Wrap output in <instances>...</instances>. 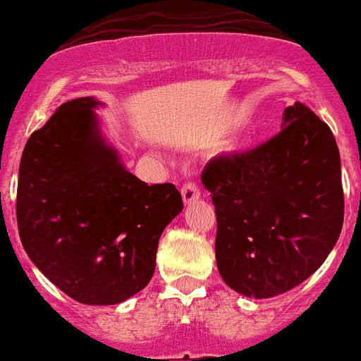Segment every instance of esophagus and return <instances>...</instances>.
Wrapping results in <instances>:
<instances>
[{
    "mask_svg": "<svg viewBox=\"0 0 361 361\" xmlns=\"http://www.w3.org/2000/svg\"><path fill=\"white\" fill-rule=\"evenodd\" d=\"M180 193H183L184 204H192V202H195L197 199L201 197V190H199V186H197L195 183L184 184L183 190H180Z\"/></svg>",
    "mask_w": 361,
    "mask_h": 361,
    "instance_id": "obj_1",
    "label": "esophagus"
}]
</instances>
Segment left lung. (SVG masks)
<instances>
[{
  "label": "left lung",
  "mask_w": 361,
  "mask_h": 361,
  "mask_svg": "<svg viewBox=\"0 0 361 361\" xmlns=\"http://www.w3.org/2000/svg\"><path fill=\"white\" fill-rule=\"evenodd\" d=\"M281 128L263 146L210 160L201 177L217 215L219 274L255 300L285 294L312 276L343 226L331 128L301 102L286 107Z\"/></svg>",
  "instance_id": "obj_1"
}]
</instances>
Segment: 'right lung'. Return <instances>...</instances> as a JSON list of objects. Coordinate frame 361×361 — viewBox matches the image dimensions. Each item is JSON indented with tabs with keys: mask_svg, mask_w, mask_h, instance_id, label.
Returning a JSON list of instances; mask_svg holds the SVG:
<instances>
[{
	"mask_svg": "<svg viewBox=\"0 0 361 361\" xmlns=\"http://www.w3.org/2000/svg\"><path fill=\"white\" fill-rule=\"evenodd\" d=\"M92 97L66 102L27 140L16 217L39 272L85 305H116L149 283L159 239L180 212L173 184L128 171L102 135Z\"/></svg>",
	"mask_w": 361,
	"mask_h": 361,
	"instance_id": "obj_1",
	"label": "right lung"
}]
</instances>
